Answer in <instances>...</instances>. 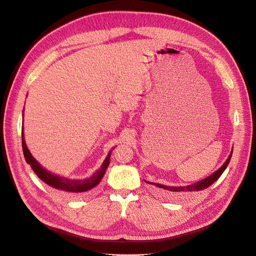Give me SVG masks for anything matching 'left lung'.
Here are the masks:
<instances>
[{
	"label": "left lung",
	"instance_id": "1",
	"mask_svg": "<svg viewBox=\"0 0 256 256\" xmlns=\"http://www.w3.org/2000/svg\"><path fill=\"white\" fill-rule=\"evenodd\" d=\"M232 156V154H230V156H228V158L225 160V163L223 164V166L220 169H218L216 172H214L212 176H210L208 178H206L202 180H200L196 184H188V186H164V184H156V182H148L150 184H154L158 188H160V189L166 190L167 194L169 196H176L178 194H182V193H186V192L204 190V189H206V188H208L210 184H212L214 182H216L221 176V174L224 172V170L226 169L228 164H230Z\"/></svg>",
	"mask_w": 256,
	"mask_h": 256
}]
</instances>
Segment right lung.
<instances>
[{"instance_id": "add662e5", "label": "right lung", "mask_w": 256, "mask_h": 256, "mask_svg": "<svg viewBox=\"0 0 256 256\" xmlns=\"http://www.w3.org/2000/svg\"><path fill=\"white\" fill-rule=\"evenodd\" d=\"M22 152H24L26 162L31 165L33 171L36 173V176L48 186L55 188V189L62 190L68 193H74V194L82 193V192L91 190L94 186H96L102 180V178H104V174L108 166L110 164L111 152L108 154L102 167L98 170H96L92 176L86 180H68L66 178H60L56 176V174L50 173L37 162V160L32 156L30 150L26 145L24 138V132H22Z\"/></svg>"}]
</instances>
